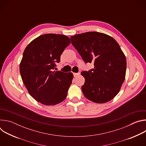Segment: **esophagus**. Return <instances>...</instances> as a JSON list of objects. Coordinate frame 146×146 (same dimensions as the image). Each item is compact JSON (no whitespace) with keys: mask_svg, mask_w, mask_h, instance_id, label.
I'll use <instances>...</instances> for the list:
<instances>
[{"mask_svg":"<svg viewBox=\"0 0 146 146\" xmlns=\"http://www.w3.org/2000/svg\"><path fill=\"white\" fill-rule=\"evenodd\" d=\"M80 74V73H73V75L74 77H77V76H78Z\"/></svg>","mask_w":146,"mask_h":146,"instance_id":"1","label":"esophagus"}]
</instances>
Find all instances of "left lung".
<instances>
[{"mask_svg": "<svg viewBox=\"0 0 146 146\" xmlns=\"http://www.w3.org/2000/svg\"><path fill=\"white\" fill-rule=\"evenodd\" d=\"M72 44L85 63L94 68L82 71L85 78L83 94L97 103L108 102L119 92L125 77L126 58L112 37L97 32H88L70 37Z\"/></svg>", "mask_w": 146, "mask_h": 146, "instance_id": "left-lung-1", "label": "left lung"}]
</instances>
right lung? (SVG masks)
<instances>
[{"label": "right lung", "instance_id": "obj_1", "mask_svg": "<svg viewBox=\"0 0 146 146\" xmlns=\"http://www.w3.org/2000/svg\"><path fill=\"white\" fill-rule=\"evenodd\" d=\"M70 44L65 35L48 33L34 39L25 49L19 65L24 84L37 102L51 106L64 101L72 82V73L53 71Z\"/></svg>", "mask_w": 146, "mask_h": 146}]
</instances>
